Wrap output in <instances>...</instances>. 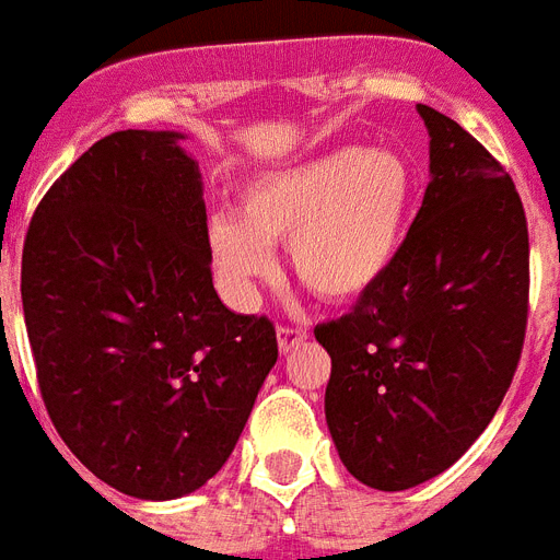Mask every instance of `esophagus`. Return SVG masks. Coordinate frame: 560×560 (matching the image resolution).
Masks as SVG:
<instances>
[{
  "mask_svg": "<svg viewBox=\"0 0 560 560\" xmlns=\"http://www.w3.org/2000/svg\"><path fill=\"white\" fill-rule=\"evenodd\" d=\"M307 337H311V334H307L305 328H290V325H281V328H279L281 354H288V351L299 349L302 342H307Z\"/></svg>",
  "mask_w": 560,
  "mask_h": 560,
  "instance_id": "34e87169",
  "label": "esophagus"
}]
</instances>
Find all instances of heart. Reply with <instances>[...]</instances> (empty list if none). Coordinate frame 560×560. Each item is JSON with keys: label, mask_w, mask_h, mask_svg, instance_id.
Instances as JSON below:
<instances>
[{"label": "heart", "mask_w": 560, "mask_h": 560, "mask_svg": "<svg viewBox=\"0 0 560 560\" xmlns=\"http://www.w3.org/2000/svg\"><path fill=\"white\" fill-rule=\"evenodd\" d=\"M416 174L389 148H337L253 179L237 214L209 226L211 267L237 299L276 272L288 244L296 279L328 302H358L381 284L407 241Z\"/></svg>", "instance_id": "1"}]
</instances>
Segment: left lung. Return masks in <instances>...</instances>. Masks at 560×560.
Instances as JSON below:
<instances>
[{"instance_id": "obj_1", "label": "left lung", "mask_w": 560, "mask_h": 560, "mask_svg": "<svg viewBox=\"0 0 560 560\" xmlns=\"http://www.w3.org/2000/svg\"><path fill=\"white\" fill-rule=\"evenodd\" d=\"M430 186L389 276L316 325L331 354L325 418L342 465L377 491L447 470L512 386L529 316V229L505 168L439 109Z\"/></svg>"}]
</instances>
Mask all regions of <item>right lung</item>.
<instances>
[{
  "mask_svg": "<svg viewBox=\"0 0 560 560\" xmlns=\"http://www.w3.org/2000/svg\"><path fill=\"white\" fill-rule=\"evenodd\" d=\"M171 130L95 142L31 218L22 311L48 418L121 494L177 500L235 451L279 358L211 284L197 162Z\"/></svg>",
  "mask_w": 560,
  "mask_h": 560,
  "instance_id": "obj_1",
  "label": "right lung"
}]
</instances>
